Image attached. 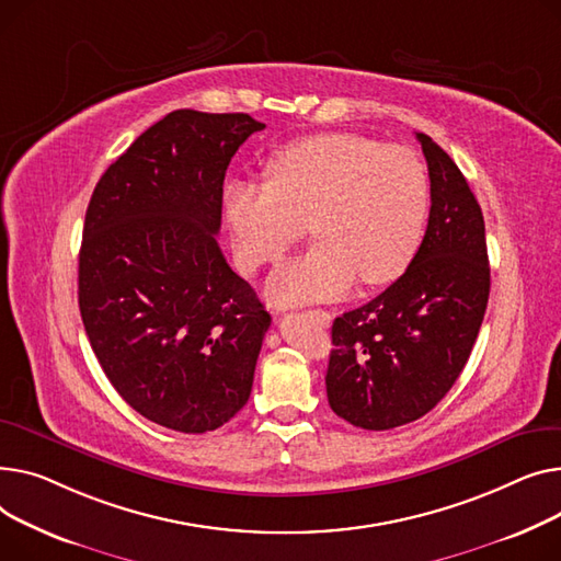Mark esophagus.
<instances>
[{
	"mask_svg": "<svg viewBox=\"0 0 561 561\" xmlns=\"http://www.w3.org/2000/svg\"><path fill=\"white\" fill-rule=\"evenodd\" d=\"M308 314H310L312 319H317L319 323H323V325H328V323H331V319H333L331 312H328V310H310Z\"/></svg>",
	"mask_w": 561,
	"mask_h": 561,
	"instance_id": "obj_1",
	"label": "esophagus"
}]
</instances>
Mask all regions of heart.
I'll list each match as a JSON object with an SVG mask.
<instances>
[{
  "instance_id": "obj_1",
  "label": "heart",
  "mask_w": 561,
  "mask_h": 561,
  "mask_svg": "<svg viewBox=\"0 0 561 561\" xmlns=\"http://www.w3.org/2000/svg\"><path fill=\"white\" fill-rule=\"evenodd\" d=\"M431 206L421 158L397 145L353 134H325L283 149L270 183L233 181L226 219L249 272L278 260L308 233L319 242L270 278L278 304L331 299L357 278L378 287L412 262Z\"/></svg>"
}]
</instances>
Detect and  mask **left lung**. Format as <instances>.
Returning <instances> with one entry per match:
<instances>
[{
    "mask_svg": "<svg viewBox=\"0 0 561 561\" xmlns=\"http://www.w3.org/2000/svg\"><path fill=\"white\" fill-rule=\"evenodd\" d=\"M431 217L405 274L374 301L333 321L325 393L365 431H391L431 412L462 374L489 301L484 219L465 174L416 134Z\"/></svg>",
    "mask_w": 561,
    "mask_h": 561,
    "instance_id": "obj_1",
    "label": "left lung"
}]
</instances>
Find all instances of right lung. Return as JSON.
Instances as JSON below:
<instances>
[{
  "mask_svg": "<svg viewBox=\"0 0 561 561\" xmlns=\"http://www.w3.org/2000/svg\"><path fill=\"white\" fill-rule=\"evenodd\" d=\"M265 124L174 111L99 179L79 251V310L119 397L145 419L202 435L249 401L272 323L217 244L230 158Z\"/></svg>",
  "mask_w": 561,
  "mask_h": 561,
  "instance_id": "1",
  "label": "right lung"
}]
</instances>
